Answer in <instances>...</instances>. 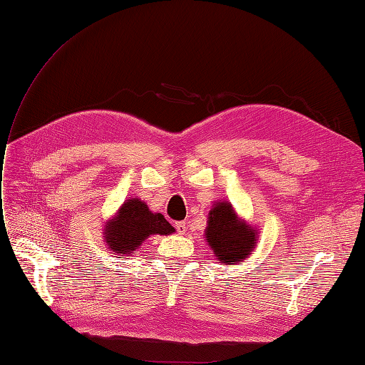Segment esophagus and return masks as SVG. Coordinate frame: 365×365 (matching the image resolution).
Here are the masks:
<instances>
[{"instance_id":"1","label":"esophagus","mask_w":365,"mask_h":365,"mask_svg":"<svg viewBox=\"0 0 365 365\" xmlns=\"http://www.w3.org/2000/svg\"><path fill=\"white\" fill-rule=\"evenodd\" d=\"M175 228H176V231H178L180 235H185L187 233V224L184 222V220H181V222H176Z\"/></svg>"}]
</instances>
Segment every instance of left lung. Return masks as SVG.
Here are the masks:
<instances>
[{
    "label": "left lung",
    "instance_id": "1",
    "mask_svg": "<svg viewBox=\"0 0 365 365\" xmlns=\"http://www.w3.org/2000/svg\"><path fill=\"white\" fill-rule=\"evenodd\" d=\"M205 242L215 259L222 264H236L248 259L259 240V230L240 217L228 201H215L208 212Z\"/></svg>",
    "mask_w": 365,
    "mask_h": 365
}]
</instances>
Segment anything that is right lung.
<instances>
[{
	"mask_svg": "<svg viewBox=\"0 0 365 365\" xmlns=\"http://www.w3.org/2000/svg\"><path fill=\"white\" fill-rule=\"evenodd\" d=\"M102 231L108 251L123 257L134 256L148 237L153 235L169 236L175 233V228L161 213L150 212L145 201L130 197L106 220Z\"/></svg>",
	"mask_w": 365,
	"mask_h": 365,
	"instance_id": "right-lung-1",
	"label": "right lung"
}]
</instances>
